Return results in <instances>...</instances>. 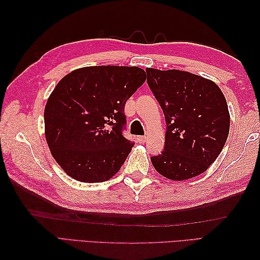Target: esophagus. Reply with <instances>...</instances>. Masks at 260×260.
I'll list each match as a JSON object with an SVG mask.
<instances>
[{
	"instance_id": "esophagus-1",
	"label": "esophagus",
	"mask_w": 260,
	"mask_h": 260,
	"mask_svg": "<svg viewBox=\"0 0 260 260\" xmlns=\"http://www.w3.org/2000/svg\"><path fill=\"white\" fill-rule=\"evenodd\" d=\"M147 140V136H137V141L139 143H145Z\"/></svg>"
}]
</instances>
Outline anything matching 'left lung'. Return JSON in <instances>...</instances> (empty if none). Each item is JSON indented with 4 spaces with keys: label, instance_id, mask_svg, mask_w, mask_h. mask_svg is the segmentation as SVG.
<instances>
[{
    "label": "left lung",
    "instance_id": "8db88e82",
    "mask_svg": "<svg viewBox=\"0 0 260 260\" xmlns=\"http://www.w3.org/2000/svg\"><path fill=\"white\" fill-rule=\"evenodd\" d=\"M146 74L167 123L164 150L151 156L153 167L174 181L206 172L229 134L230 116L222 91L213 81L187 71L147 68Z\"/></svg>",
    "mask_w": 260,
    "mask_h": 260
}]
</instances>
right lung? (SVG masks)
<instances>
[{"mask_svg":"<svg viewBox=\"0 0 260 260\" xmlns=\"http://www.w3.org/2000/svg\"><path fill=\"white\" fill-rule=\"evenodd\" d=\"M145 80L139 67L95 66L58 82L45 108L46 140L69 176L98 183L118 172L134 146L123 135L125 104Z\"/></svg>","mask_w":260,"mask_h":260,"instance_id":"right-lung-1","label":"right lung"}]
</instances>
